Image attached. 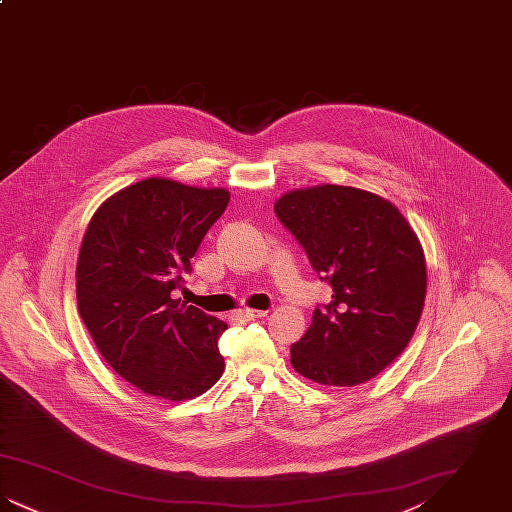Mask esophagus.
<instances>
[{"label": "esophagus", "mask_w": 512, "mask_h": 512, "mask_svg": "<svg viewBox=\"0 0 512 512\" xmlns=\"http://www.w3.org/2000/svg\"><path fill=\"white\" fill-rule=\"evenodd\" d=\"M267 311H259V309H244L238 313V317L244 318V320H255V318L265 317Z\"/></svg>", "instance_id": "obj_1"}]
</instances>
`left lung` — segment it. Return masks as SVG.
I'll use <instances>...</instances> for the list:
<instances>
[{"label":"left lung","mask_w":512,"mask_h":512,"mask_svg":"<svg viewBox=\"0 0 512 512\" xmlns=\"http://www.w3.org/2000/svg\"><path fill=\"white\" fill-rule=\"evenodd\" d=\"M274 211L334 292L293 343V368L338 388L374 378L403 353L422 315L426 261L413 228L388 199L336 184L292 190Z\"/></svg>","instance_id":"1"}]
</instances>
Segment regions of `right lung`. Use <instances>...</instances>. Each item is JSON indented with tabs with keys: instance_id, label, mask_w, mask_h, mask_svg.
<instances>
[{
	"instance_id": "1",
	"label": "right lung",
	"mask_w": 512,
	"mask_h": 512,
	"mask_svg": "<svg viewBox=\"0 0 512 512\" xmlns=\"http://www.w3.org/2000/svg\"><path fill=\"white\" fill-rule=\"evenodd\" d=\"M230 194L146 178L99 205L78 253L76 301L92 340L126 382L169 401L192 399L224 372L222 320L172 292Z\"/></svg>"
}]
</instances>
